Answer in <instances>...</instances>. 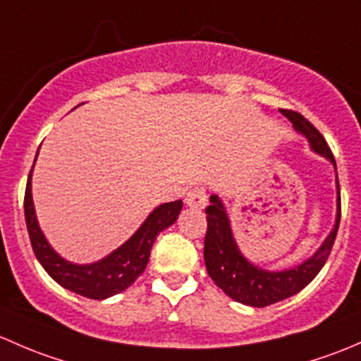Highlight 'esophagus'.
I'll use <instances>...</instances> for the list:
<instances>
[{"instance_id":"1","label":"esophagus","mask_w":361,"mask_h":361,"mask_svg":"<svg viewBox=\"0 0 361 361\" xmlns=\"http://www.w3.org/2000/svg\"><path fill=\"white\" fill-rule=\"evenodd\" d=\"M185 203L192 208H203L207 205V191L203 188H195L185 196Z\"/></svg>"}]
</instances>
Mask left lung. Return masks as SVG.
Returning a JSON list of instances; mask_svg holds the SVG:
<instances>
[{
	"label": "left lung",
	"mask_w": 361,
	"mask_h": 361,
	"mask_svg": "<svg viewBox=\"0 0 361 361\" xmlns=\"http://www.w3.org/2000/svg\"><path fill=\"white\" fill-rule=\"evenodd\" d=\"M281 114L290 120L295 132L306 137L313 153L323 156L334 165L337 188L336 222H334L332 231L329 233V236L323 240V243L319 245L311 257L299 264H293L288 269L269 271L250 262L241 254L235 235H233L231 221H229V214L224 203L217 195L210 196V205L205 210L208 228L205 250H203L208 276L214 280V283L219 288H222L226 295H229L236 302L252 307H264L280 302V300L295 295L306 285H310L329 259L341 222L339 179H337V166L332 151L326 146L322 133L302 114L285 109L281 111Z\"/></svg>",
	"instance_id": "obj_1"
}]
</instances>
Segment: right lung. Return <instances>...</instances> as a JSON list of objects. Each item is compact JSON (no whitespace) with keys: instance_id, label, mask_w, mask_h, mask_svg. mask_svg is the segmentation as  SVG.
Returning <instances> with one entry per match:
<instances>
[{"instance_id":"obj_1","label":"right lung","mask_w":361,"mask_h":361,"mask_svg":"<svg viewBox=\"0 0 361 361\" xmlns=\"http://www.w3.org/2000/svg\"><path fill=\"white\" fill-rule=\"evenodd\" d=\"M36 158H38V153H36ZM32 169L29 173L27 188H25L24 214L36 259L61 287L88 297V299L102 300L126 290L146 269L156 236L163 229L170 228L182 210L180 200L158 205L139 226V229L106 257L90 264L71 262L54 250L39 228L35 202H32Z\"/></svg>"}]
</instances>
